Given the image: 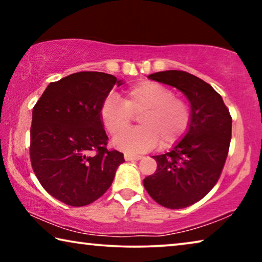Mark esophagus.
Here are the masks:
<instances>
[{
	"instance_id": "esophagus-1",
	"label": "esophagus",
	"mask_w": 262,
	"mask_h": 262,
	"mask_svg": "<svg viewBox=\"0 0 262 262\" xmlns=\"http://www.w3.org/2000/svg\"><path fill=\"white\" fill-rule=\"evenodd\" d=\"M126 161H140L142 159V156L140 155H132V154H125Z\"/></svg>"
}]
</instances>
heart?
I'll return each mask as SVG.
<instances>
[{
  "label": "heart",
  "mask_w": 262,
  "mask_h": 262,
  "mask_svg": "<svg viewBox=\"0 0 262 262\" xmlns=\"http://www.w3.org/2000/svg\"><path fill=\"white\" fill-rule=\"evenodd\" d=\"M139 115L141 127L124 135L132 115ZM100 118L114 139L115 147L128 152H142L161 142L162 148L176 144L187 132L190 111L173 91L154 81H143L126 89L122 101L108 97L101 105Z\"/></svg>",
  "instance_id": "b5f03b06"
}]
</instances>
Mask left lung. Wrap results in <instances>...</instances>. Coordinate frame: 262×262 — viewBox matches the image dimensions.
<instances>
[{
    "label": "left lung",
    "instance_id": "left-lung-1",
    "mask_svg": "<svg viewBox=\"0 0 262 262\" xmlns=\"http://www.w3.org/2000/svg\"><path fill=\"white\" fill-rule=\"evenodd\" d=\"M148 78L178 89L190 104L187 133L171 151L152 156L157 170L143 180L157 203L181 209L200 201L216 185L228 156L232 118L214 88L192 74L165 70Z\"/></svg>",
    "mask_w": 262,
    "mask_h": 262
}]
</instances>
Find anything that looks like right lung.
Returning <instances> with one entry per match:
<instances>
[{"mask_svg": "<svg viewBox=\"0 0 262 262\" xmlns=\"http://www.w3.org/2000/svg\"><path fill=\"white\" fill-rule=\"evenodd\" d=\"M122 79L79 72L47 85L32 111L30 158L53 198L73 207L99 199L112 185L123 154L108 150L101 105Z\"/></svg>", "mask_w": 262, "mask_h": 262, "instance_id": "add662e5", "label": "right lung"}]
</instances>
